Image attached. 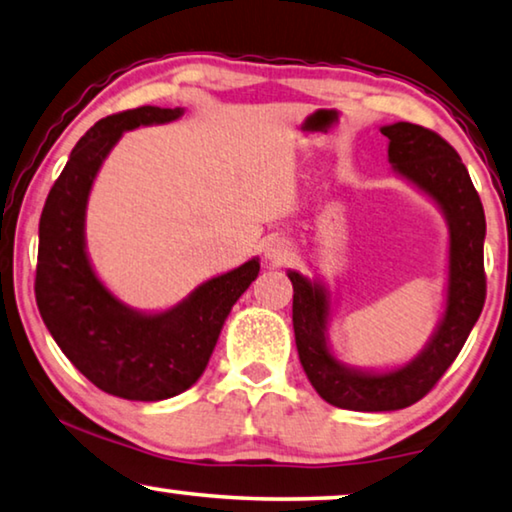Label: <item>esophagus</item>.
<instances>
[{"instance_id": "obj_1", "label": "esophagus", "mask_w": 512, "mask_h": 512, "mask_svg": "<svg viewBox=\"0 0 512 512\" xmlns=\"http://www.w3.org/2000/svg\"><path fill=\"white\" fill-rule=\"evenodd\" d=\"M291 256V242L286 238H279V235H274L268 242H265V258L272 265H281L286 263V258Z\"/></svg>"}]
</instances>
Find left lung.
Instances as JSON below:
<instances>
[{
    "label": "left lung",
    "instance_id": "left-lung-1",
    "mask_svg": "<svg viewBox=\"0 0 512 512\" xmlns=\"http://www.w3.org/2000/svg\"><path fill=\"white\" fill-rule=\"evenodd\" d=\"M381 133L392 173L427 196L448 224L446 298L432 337L399 367L348 365L330 344V288L300 270L286 272L293 284L295 346L309 383L328 404L369 413L406 409L425 397L453 365L485 305V212L469 170L439 133L418 124H385Z\"/></svg>",
    "mask_w": 512,
    "mask_h": 512
}]
</instances>
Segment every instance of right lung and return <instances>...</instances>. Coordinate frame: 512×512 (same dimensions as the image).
Masks as SVG:
<instances>
[{
	"label": "right lung",
	"instance_id": "obj_1",
	"mask_svg": "<svg viewBox=\"0 0 512 512\" xmlns=\"http://www.w3.org/2000/svg\"><path fill=\"white\" fill-rule=\"evenodd\" d=\"M182 115L184 108L143 106L96 122L71 150L39 221L36 305L43 323L80 374L131 402L175 397L201 379L228 314L261 270V261L249 258L161 311L127 305L96 274L85 219L103 161L124 131Z\"/></svg>",
	"mask_w": 512,
	"mask_h": 512
}]
</instances>
